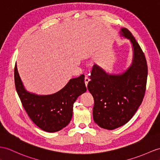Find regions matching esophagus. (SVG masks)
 Wrapping results in <instances>:
<instances>
[{"mask_svg": "<svg viewBox=\"0 0 160 160\" xmlns=\"http://www.w3.org/2000/svg\"><path fill=\"white\" fill-rule=\"evenodd\" d=\"M89 81H90L89 77L88 76H85V85H86V86H88V84Z\"/></svg>", "mask_w": 160, "mask_h": 160, "instance_id": "34e87169", "label": "esophagus"}]
</instances>
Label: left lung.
<instances>
[{
    "label": "left lung",
    "mask_w": 160,
    "mask_h": 160,
    "mask_svg": "<svg viewBox=\"0 0 160 160\" xmlns=\"http://www.w3.org/2000/svg\"><path fill=\"white\" fill-rule=\"evenodd\" d=\"M120 32L132 44L131 67L122 75H113L93 65L88 85L94 100L93 120L107 130H114L129 122L141 104L146 90L148 68L145 54L129 30L123 28Z\"/></svg>",
    "instance_id": "obj_1"
}]
</instances>
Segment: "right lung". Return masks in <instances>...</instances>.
Masks as SVG:
<instances>
[{
	"mask_svg": "<svg viewBox=\"0 0 160 160\" xmlns=\"http://www.w3.org/2000/svg\"><path fill=\"white\" fill-rule=\"evenodd\" d=\"M84 75L69 81L60 91L48 96H38L27 92L18 71L14 68L15 85L26 112L31 120L42 130L58 132L70 123L72 116L73 104L87 88Z\"/></svg>",
	"mask_w": 160,
	"mask_h": 160,
	"instance_id": "1",
	"label": "right lung"
}]
</instances>
